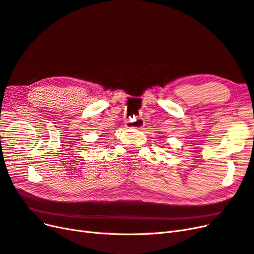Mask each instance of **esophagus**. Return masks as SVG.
<instances>
[{"instance_id":"obj_1","label":"esophagus","mask_w":254,"mask_h":254,"mask_svg":"<svg viewBox=\"0 0 254 254\" xmlns=\"http://www.w3.org/2000/svg\"><path fill=\"white\" fill-rule=\"evenodd\" d=\"M126 126L128 128H137L140 129L144 126V121L142 118H135V117H132L130 118L127 122H126Z\"/></svg>"}]
</instances>
